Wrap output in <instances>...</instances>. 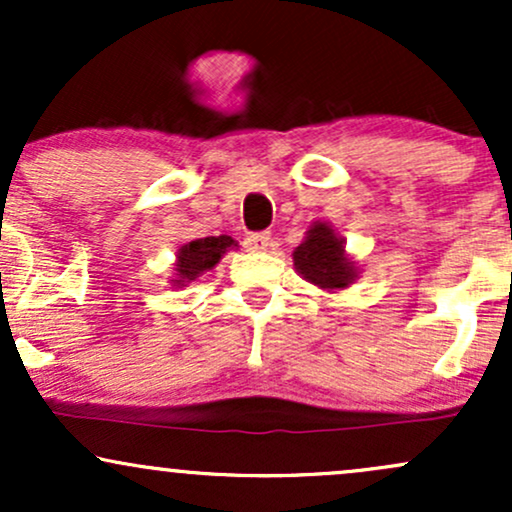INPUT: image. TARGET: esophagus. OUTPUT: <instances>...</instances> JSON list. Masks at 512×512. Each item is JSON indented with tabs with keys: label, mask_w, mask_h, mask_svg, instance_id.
I'll use <instances>...</instances> for the list:
<instances>
[{
	"label": "esophagus",
	"mask_w": 512,
	"mask_h": 512,
	"mask_svg": "<svg viewBox=\"0 0 512 512\" xmlns=\"http://www.w3.org/2000/svg\"><path fill=\"white\" fill-rule=\"evenodd\" d=\"M272 245V236L269 233H250L248 238H245V248L250 252H264Z\"/></svg>",
	"instance_id": "esophagus-1"
}]
</instances>
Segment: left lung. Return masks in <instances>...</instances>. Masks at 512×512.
<instances>
[{
  "mask_svg": "<svg viewBox=\"0 0 512 512\" xmlns=\"http://www.w3.org/2000/svg\"><path fill=\"white\" fill-rule=\"evenodd\" d=\"M293 267L305 281L327 291L346 289L358 274L356 264L344 252V238L325 221H315L308 228L303 243L293 250Z\"/></svg>",
  "mask_w": 512,
  "mask_h": 512,
  "instance_id": "obj_1",
  "label": "left lung"
}]
</instances>
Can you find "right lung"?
Masks as SVG:
<instances>
[{
	"mask_svg": "<svg viewBox=\"0 0 512 512\" xmlns=\"http://www.w3.org/2000/svg\"><path fill=\"white\" fill-rule=\"evenodd\" d=\"M236 248V240L231 236H209V238H197L192 243H185L178 250V262H175V286H187L190 281H195L197 276H202L209 269H214L216 264L228 250Z\"/></svg>",
	"mask_w": 512,
	"mask_h": 512,
	"instance_id": "obj_1",
	"label": "right lung"
}]
</instances>
